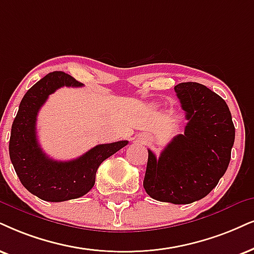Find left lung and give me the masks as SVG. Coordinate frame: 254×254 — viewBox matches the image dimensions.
Masks as SVG:
<instances>
[{
    "label": "left lung",
    "mask_w": 254,
    "mask_h": 254,
    "mask_svg": "<svg viewBox=\"0 0 254 254\" xmlns=\"http://www.w3.org/2000/svg\"><path fill=\"white\" fill-rule=\"evenodd\" d=\"M175 91L188 124L157 158L149 151L143 186L151 198L190 204L216 188L226 172L234 125L226 102L203 84L179 83Z\"/></svg>",
    "instance_id": "1"
}]
</instances>
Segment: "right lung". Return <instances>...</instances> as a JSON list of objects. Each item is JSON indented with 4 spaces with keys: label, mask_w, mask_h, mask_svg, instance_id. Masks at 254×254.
<instances>
[{
    "label": "right lung",
    "mask_w": 254,
    "mask_h": 254,
    "mask_svg": "<svg viewBox=\"0 0 254 254\" xmlns=\"http://www.w3.org/2000/svg\"><path fill=\"white\" fill-rule=\"evenodd\" d=\"M82 85L63 71L48 73L23 96L12 123L9 140L10 160L22 185L42 200L57 203L86 194L95 185L99 165L129 143L120 140L99 144L68 162L51 159L43 152L36 136L37 114L41 107L61 86Z\"/></svg>",
    "instance_id": "add662e5"
}]
</instances>
